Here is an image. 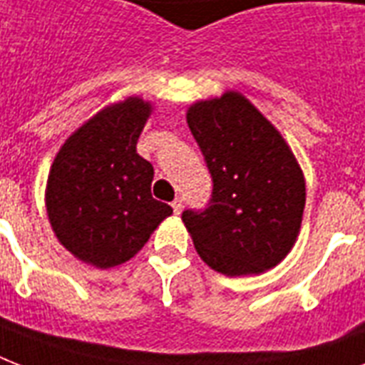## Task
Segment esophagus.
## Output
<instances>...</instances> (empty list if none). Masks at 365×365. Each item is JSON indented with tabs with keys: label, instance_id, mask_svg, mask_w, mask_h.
I'll use <instances>...</instances> for the list:
<instances>
[{
	"label": "esophagus",
	"instance_id": "esophagus-1",
	"mask_svg": "<svg viewBox=\"0 0 365 365\" xmlns=\"http://www.w3.org/2000/svg\"><path fill=\"white\" fill-rule=\"evenodd\" d=\"M172 208H174V214H182L183 210V200L178 197V199H174V202H172Z\"/></svg>",
	"mask_w": 365,
	"mask_h": 365
}]
</instances>
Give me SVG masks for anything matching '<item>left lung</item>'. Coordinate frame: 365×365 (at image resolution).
Returning a JSON list of instances; mask_svg holds the SVG:
<instances>
[{"label":"left lung","instance_id":"obj_1","mask_svg":"<svg viewBox=\"0 0 365 365\" xmlns=\"http://www.w3.org/2000/svg\"><path fill=\"white\" fill-rule=\"evenodd\" d=\"M185 117L214 182L210 206L182 214L197 254L225 277L277 267L305 210V176L292 148L237 91L195 102Z\"/></svg>","mask_w":365,"mask_h":365}]
</instances>
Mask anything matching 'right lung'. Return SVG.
<instances>
[{
    "mask_svg": "<svg viewBox=\"0 0 365 365\" xmlns=\"http://www.w3.org/2000/svg\"><path fill=\"white\" fill-rule=\"evenodd\" d=\"M153 104L140 96L106 106L54 157L45 187L58 242L87 265L110 269L143 248L172 208L151 197L153 166L136 151Z\"/></svg>",
    "mask_w": 365,
    "mask_h": 365,
    "instance_id": "add662e5",
    "label": "right lung"
}]
</instances>
